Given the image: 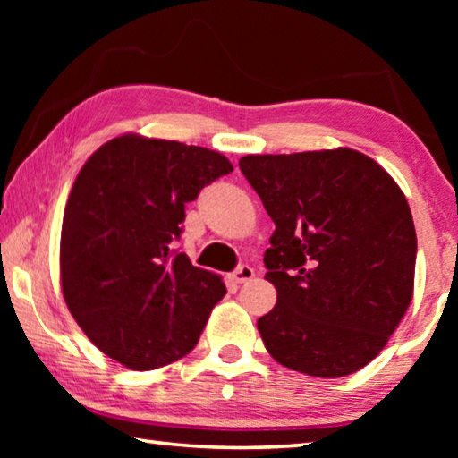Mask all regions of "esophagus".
Instances as JSON below:
<instances>
[{
    "instance_id": "1",
    "label": "esophagus",
    "mask_w": 458,
    "mask_h": 458,
    "mask_svg": "<svg viewBox=\"0 0 458 458\" xmlns=\"http://www.w3.org/2000/svg\"><path fill=\"white\" fill-rule=\"evenodd\" d=\"M254 276V268L252 267H248V265H240L234 273H232V281L234 283H246V281H250V278Z\"/></svg>"
}]
</instances>
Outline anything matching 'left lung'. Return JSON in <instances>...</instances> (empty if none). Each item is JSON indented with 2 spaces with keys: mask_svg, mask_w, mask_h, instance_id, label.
<instances>
[{
  "mask_svg": "<svg viewBox=\"0 0 458 458\" xmlns=\"http://www.w3.org/2000/svg\"><path fill=\"white\" fill-rule=\"evenodd\" d=\"M238 165L276 226L265 252L276 305L259 319L268 353L315 377L368 366L414 291L416 230L398 183L344 147Z\"/></svg>",
  "mask_w": 458,
  "mask_h": 458,
  "instance_id": "obj_1",
  "label": "left lung"
}]
</instances>
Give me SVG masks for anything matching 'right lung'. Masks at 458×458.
Instances as JSON below:
<instances>
[{"label": "right lung", "mask_w": 458, "mask_h": 458, "mask_svg": "<svg viewBox=\"0 0 458 458\" xmlns=\"http://www.w3.org/2000/svg\"><path fill=\"white\" fill-rule=\"evenodd\" d=\"M230 172L218 151L139 135L111 139L82 165L62 222V293L108 358L143 371L196 347L226 286L174 242L185 204Z\"/></svg>", "instance_id": "add662e5"}]
</instances>
